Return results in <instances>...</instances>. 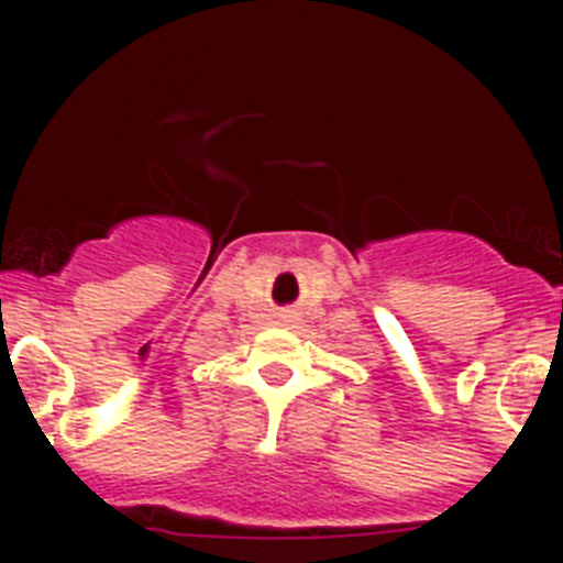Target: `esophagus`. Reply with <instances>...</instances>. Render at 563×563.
<instances>
[{"label":"esophagus","instance_id":"34e87169","mask_svg":"<svg viewBox=\"0 0 563 563\" xmlns=\"http://www.w3.org/2000/svg\"><path fill=\"white\" fill-rule=\"evenodd\" d=\"M290 318H292L290 312H285V316H282V321H290Z\"/></svg>","mask_w":563,"mask_h":563}]
</instances>
